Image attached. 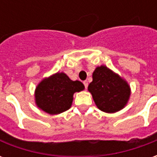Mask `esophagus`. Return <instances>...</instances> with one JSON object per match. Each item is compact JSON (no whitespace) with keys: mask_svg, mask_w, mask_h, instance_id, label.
<instances>
[{"mask_svg":"<svg viewBox=\"0 0 157 157\" xmlns=\"http://www.w3.org/2000/svg\"><path fill=\"white\" fill-rule=\"evenodd\" d=\"M83 84H84V86H85L86 88H87V86H88V82H87V81H85V82H83Z\"/></svg>","mask_w":157,"mask_h":157,"instance_id":"esophagus-1","label":"esophagus"}]
</instances>
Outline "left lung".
<instances>
[{
    "label": "left lung",
    "mask_w": 157,
    "mask_h": 157,
    "mask_svg": "<svg viewBox=\"0 0 157 157\" xmlns=\"http://www.w3.org/2000/svg\"><path fill=\"white\" fill-rule=\"evenodd\" d=\"M88 91L98 109L108 113L122 110L131 94L127 81L104 65L98 66L93 71Z\"/></svg>",
    "instance_id": "8db88e82"
}]
</instances>
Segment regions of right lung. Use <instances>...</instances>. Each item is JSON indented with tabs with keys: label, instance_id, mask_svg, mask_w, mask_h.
Here are the masks:
<instances>
[{
	"label": "right lung",
	"instance_id": "1",
	"mask_svg": "<svg viewBox=\"0 0 157 157\" xmlns=\"http://www.w3.org/2000/svg\"><path fill=\"white\" fill-rule=\"evenodd\" d=\"M84 89L82 82L72 81L64 72H57L43 79L36 86V106L48 114H59L71 109L74 93Z\"/></svg>",
	"mask_w": 157,
	"mask_h": 157
}]
</instances>
